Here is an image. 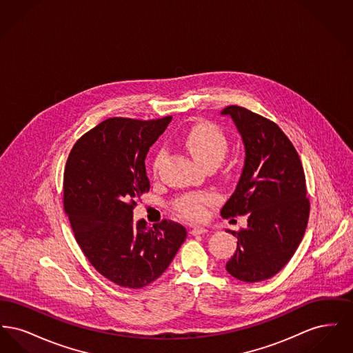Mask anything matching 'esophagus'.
<instances>
[{"label": "esophagus", "mask_w": 353, "mask_h": 353, "mask_svg": "<svg viewBox=\"0 0 353 353\" xmlns=\"http://www.w3.org/2000/svg\"><path fill=\"white\" fill-rule=\"evenodd\" d=\"M205 233H208V230L205 228H201V226H196V228L190 229V234L192 235L205 234Z\"/></svg>", "instance_id": "esophagus-1"}]
</instances>
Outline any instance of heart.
<instances>
[{"label":"heart","instance_id":"obj_1","mask_svg":"<svg viewBox=\"0 0 353 353\" xmlns=\"http://www.w3.org/2000/svg\"><path fill=\"white\" fill-rule=\"evenodd\" d=\"M184 145L193 159L200 163L202 167L214 165L219 167L225 159L229 144L223 132L214 124L201 121L194 124L184 137ZM164 160V152H157L153 161V173L156 174ZM219 201V197L214 193L202 192V193H189L180 197L176 203V212L184 219L200 221L205 219L208 206Z\"/></svg>","mask_w":353,"mask_h":353}]
</instances>
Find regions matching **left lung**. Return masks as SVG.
<instances>
[{
    "mask_svg": "<svg viewBox=\"0 0 353 353\" xmlns=\"http://www.w3.org/2000/svg\"><path fill=\"white\" fill-rule=\"evenodd\" d=\"M233 119L245 144V167L221 210L225 219L248 216V228L232 232L236 250L228 272L254 283L272 278L296 252L307 228L310 200L299 154L269 119L239 105L221 112Z\"/></svg>",
    "mask_w": 353,
    "mask_h": 353,
    "instance_id": "8db88e82",
    "label": "left lung"
}]
</instances>
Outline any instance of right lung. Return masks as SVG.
Instances as JSON below:
<instances>
[{"label":"right lung","instance_id":"right-lung-1","mask_svg":"<svg viewBox=\"0 0 353 353\" xmlns=\"http://www.w3.org/2000/svg\"><path fill=\"white\" fill-rule=\"evenodd\" d=\"M172 117L110 118L74 144L63 173V209L78 245L104 278L125 288L156 281L186 238L184 226L134 221L136 200L150 192L145 157Z\"/></svg>","mask_w":353,"mask_h":353}]
</instances>
